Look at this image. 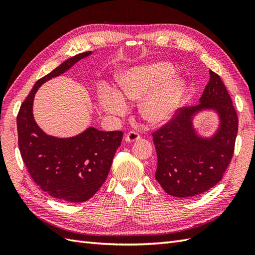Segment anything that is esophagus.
I'll return each instance as SVG.
<instances>
[{"instance_id":"obj_1","label":"esophagus","mask_w":255,"mask_h":255,"mask_svg":"<svg viewBox=\"0 0 255 255\" xmlns=\"http://www.w3.org/2000/svg\"><path fill=\"white\" fill-rule=\"evenodd\" d=\"M126 141L128 142H134L136 140H139L141 138V135L139 133L135 132V130H129L128 133L126 134Z\"/></svg>"}]
</instances>
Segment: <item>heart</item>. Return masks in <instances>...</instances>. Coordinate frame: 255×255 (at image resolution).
<instances>
[{"mask_svg": "<svg viewBox=\"0 0 255 255\" xmlns=\"http://www.w3.org/2000/svg\"><path fill=\"white\" fill-rule=\"evenodd\" d=\"M173 73L174 68L169 63H154L129 69L118 76L120 95L124 99L139 101L161 83L143 100L140 114L150 122H163L176 109L185 88V82L181 78L168 80ZM121 97L114 91H104L99 96V103L107 112L120 115L127 111V104Z\"/></svg>", "mask_w": 255, "mask_h": 255, "instance_id": "b5f03b06", "label": "heart"}]
</instances>
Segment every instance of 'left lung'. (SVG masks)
<instances>
[{
    "mask_svg": "<svg viewBox=\"0 0 255 255\" xmlns=\"http://www.w3.org/2000/svg\"><path fill=\"white\" fill-rule=\"evenodd\" d=\"M210 82L200 104L177 110L170 120L152 133L157 153L155 179L173 197L198 196L215 186L234 155L238 117L220 76L210 70ZM214 108L222 126L211 140H201L191 126V116L199 109Z\"/></svg>",
    "mask_w": 255,
    "mask_h": 255,
    "instance_id": "1",
    "label": "left lung"
}]
</instances>
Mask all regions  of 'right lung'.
Masks as SVG:
<instances>
[{
	"label": "right lung",
	"instance_id": "add662e5",
	"mask_svg": "<svg viewBox=\"0 0 255 255\" xmlns=\"http://www.w3.org/2000/svg\"><path fill=\"white\" fill-rule=\"evenodd\" d=\"M90 54V51L78 54L38 80L17 116L19 150L30 177L51 197L67 202H85L95 196L109 175L123 133L89 128L72 138L49 136L36 125L33 101L44 82Z\"/></svg>",
	"mask_w": 255,
	"mask_h": 255
}]
</instances>
